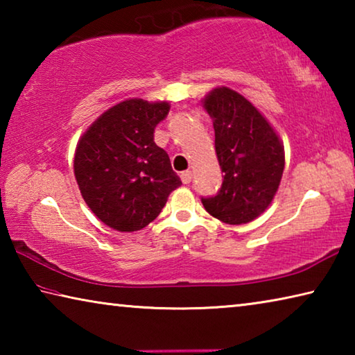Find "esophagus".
I'll use <instances>...</instances> for the list:
<instances>
[{"instance_id": "esophagus-1", "label": "esophagus", "mask_w": 355, "mask_h": 355, "mask_svg": "<svg viewBox=\"0 0 355 355\" xmlns=\"http://www.w3.org/2000/svg\"><path fill=\"white\" fill-rule=\"evenodd\" d=\"M180 178H182V182H183L184 184H189V183H191V180H192V173H191V171H184V172L180 173Z\"/></svg>"}]
</instances>
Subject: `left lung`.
I'll use <instances>...</instances> for the list:
<instances>
[{
	"instance_id": "8db88e82",
	"label": "left lung",
	"mask_w": 355,
	"mask_h": 355,
	"mask_svg": "<svg viewBox=\"0 0 355 355\" xmlns=\"http://www.w3.org/2000/svg\"><path fill=\"white\" fill-rule=\"evenodd\" d=\"M214 127V148L224 180L218 194L202 197L213 218L230 225L257 219L272 202L285 167L284 146L261 112L228 87L203 98Z\"/></svg>"
}]
</instances>
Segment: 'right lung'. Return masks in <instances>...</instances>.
I'll return each instance as SVG.
<instances>
[{"mask_svg":"<svg viewBox=\"0 0 355 355\" xmlns=\"http://www.w3.org/2000/svg\"><path fill=\"white\" fill-rule=\"evenodd\" d=\"M169 110L167 101L125 100L101 114L78 142L73 167L83 199L114 230L148 225L182 184L169 155L153 141Z\"/></svg>","mask_w":355,"mask_h":355,"instance_id":"1","label":"right lung"}]
</instances>
